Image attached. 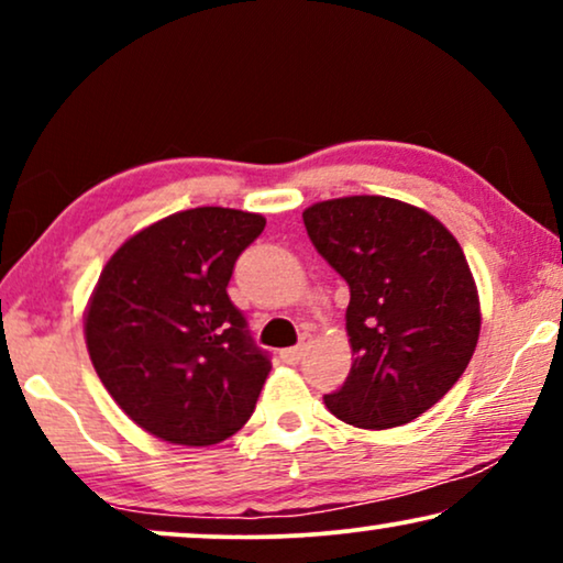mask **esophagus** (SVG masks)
I'll return each instance as SVG.
<instances>
[{"mask_svg":"<svg viewBox=\"0 0 563 563\" xmlns=\"http://www.w3.org/2000/svg\"><path fill=\"white\" fill-rule=\"evenodd\" d=\"M305 351H307L305 343L302 345H295V349L282 351V358L287 361V364H299V361H302V356H305Z\"/></svg>","mask_w":563,"mask_h":563,"instance_id":"34e87169","label":"esophagus"}]
</instances>
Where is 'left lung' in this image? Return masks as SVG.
<instances>
[{
	"mask_svg": "<svg viewBox=\"0 0 563 563\" xmlns=\"http://www.w3.org/2000/svg\"><path fill=\"white\" fill-rule=\"evenodd\" d=\"M307 235L351 289L353 366L328 410L356 428L405 426L466 372L482 314L456 238L420 207L341 197L307 207Z\"/></svg>",
	"mask_w": 563,
	"mask_h": 563,
	"instance_id": "8db88e82",
	"label": "left lung"
}]
</instances>
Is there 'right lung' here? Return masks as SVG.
<instances>
[{
  "instance_id": "1",
  "label": "right lung",
  "mask_w": 563,
  "mask_h": 563,
  "mask_svg": "<svg viewBox=\"0 0 563 563\" xmlns=\"http://www.w3.org/2000/svg\"><path fill=\"white\" fill-rule=\"evenodd\" d=\"M264 228L261 214L195 207L135 233L99 274L84 322L91 364L161 441L220 443L253 415L272 361L228 282Z\"/></svg>"
}]
</instances>
